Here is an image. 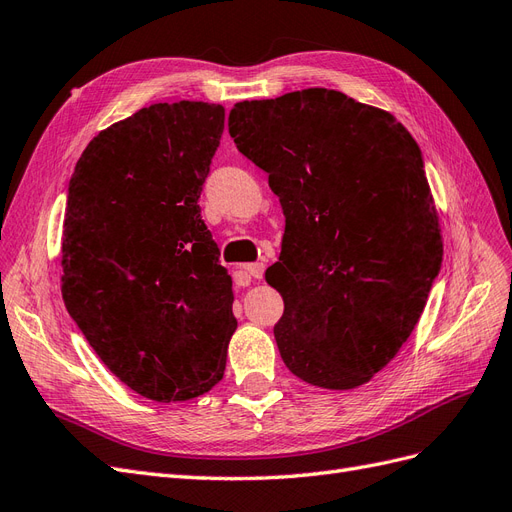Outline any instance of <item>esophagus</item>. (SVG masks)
<instances>
[{"instance_id": "esophagus-1", "label": "esophagus", "mask_w": 512, "mask_h": 512, "mask_svg": "<svg viewBox=\"0 0 512 512\" xmlns=\"http://www.w3.org/2000/svg\"><path fill=\"white\" fill-rule=\"evenodd\" d=\"M262 273H265V265L262 262H252V265H245L241 271H239V277H241V284H247L252 280H262Z\"/></svg>"}]
</instances>
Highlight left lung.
Returning <instances> with one entry per match:
<instances>
[{
  "instance_id": "1",
  "label": "left lung",
  "mask_w": 512,
  "mask_h": 512,
  "mask_svg": "<svg viewBox=\"0 0 512 512\" xmlns=\"http://www.w3.org/2000/svg\"><path fill=\"white\" fill-rule=\"evenodd\" d=\"M228 132L286 215L265 273L282 359L307 384L356 389L406 344L442 267L421 149L391 113L324 87L237 102Z\"/></svg>"
}]
</instances>
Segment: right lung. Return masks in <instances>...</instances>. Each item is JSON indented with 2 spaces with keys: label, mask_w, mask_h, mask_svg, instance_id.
<instances>
[{
  "label": "right lung",
  "mask_w": 512,
  "mask_h": 512,
  "mask_svg": "<svg viewBox=\"0 0 512 512\" xmlns=\"http://www.w3.org/2000/svg\"><path fill=\"white\" fill-rule=\"evenodd\" d=\"M222 132V104H151L94 136L68 185V314L123 384L160 404L211 391L237 329L198 205Z\"/></svg>",
  "instance_id": "1"
}]
</instances>
